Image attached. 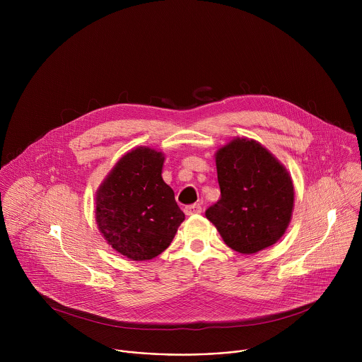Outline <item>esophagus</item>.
<instances>
[{"label": "esophagus", "instance_id": "esophagus-1", "mask_svg": "<svg viewBox=\"0 0 362 362\" xmlns=\"http://www.w3.org/2000/svg\"><path fill=\"white\" fill-rule=\"evenodd\" d=\"M200 212H202V206L199 203L186 206V208H185V214L186 215H199Z\"/></svg>", "mask_w": 362, "mask_h": 362}]
</instances>
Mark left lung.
I'll use <instances>...</instances> for the list:
<instances>
[{"label":"left lung","mask_w":362,"mask_h":362,"mask_svg":"<svg viewBox=\"0 0 362 362\" xmlns=\"http://www.w3.org/2000/svg\"><path fill=\"white\" fill-rule=\"evenodd\" d=\"M221 199L206 211L225 243L245 255L275 245L293 211V183L259 141L235 137L215 154Z\"/></svg>","instance_id":"left-lung-1"}]
</instances>
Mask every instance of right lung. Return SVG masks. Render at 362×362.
I'll return each mask as SVG.
<instances>
[{
    "label": "right lung",
    "instance_id": "add662e5",
    "mask_svg": "<svg viewBox=\"0 0 362 362\" xmlns=\"http://www.w3.org/2000/svg\"><path fill=\"white\" fill-rule=\"evenodd\" d=\"M165 154L147 146L120 158L95 192V222L107 243L130 261H150L172 243L185 214L165 183Z\"/></svg>",
    "mask_w": 362,
    "mask_h": 362
}]
</instances>
